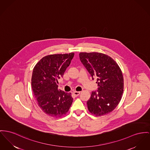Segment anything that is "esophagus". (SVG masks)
<instances>
[{"instance_id":"34e87169","label":"esophagus","mask_w":150,"mask_h":150,"mask_svg":"<svg viewBox=\"0 0 150 150\" xmlns=\"http://www.w3.org/2000/svg\"><path fill=\"white\" fill-rule=\"evenodd\" d=\"M73 95H74L75 97H77V96H79L80 95V91H74V92L73 93Z\"/></svg>"}]
</instances>
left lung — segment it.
<instances>
[{
    "mask_svg": "<svg viewBox=\"0 0 150 150\" xmlns=\"http://www.w3.org/2000/svg\"><path fill=\"white\" fill-rule=\"evenodd\" d=\"M79 56L98 86L87 101L88 110L96 116L109 113L117 106L123 92V77L118 65L110 56L101 53L81 52Z\"/></svg>",
    "mask_w": 150,
    "mask_h": 150,
    "instance_id": "1",
    "label": "left lung"
}]
</instances>
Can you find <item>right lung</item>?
Here are the masks:
<instances>
[{
    "mask_svg": "<svg viewBox=\"0 0 150 150\" xmlns=\"http://www.w3.org/2000/svg\"><path fill=\"white\" fill-rule=\"evenodd\" d=\"M74 53L44 57L33 68L31 85L41 110L53 117H61L69 110L73 100L70 93L58 90V81L63 77Z\"/></svg>",
    "mask_w": 150,
    "mask_h": 150,
    "instance_id": "right-lung-1",
    "label": "right lung"
}]
</instances>
